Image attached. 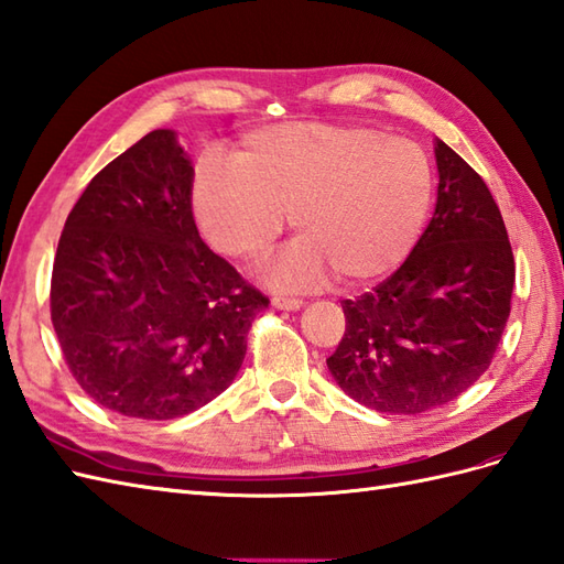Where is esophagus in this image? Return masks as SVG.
Instances as JSON below:
<instances>
[{
    "label": "esophagus",
    "instance_id": "esophagus-1",
    "mask_svg": "<svg viewBox=\"0 0 564 564\" xmlns=\"http://www.w3.org/2000/svg\"><path fill=\"white\" fill-rule=\"evenodd\" d=\"M272 306L280 308V311H299L301 306H304V301L294 299V296H274Z\"/></svg>",
    "mask_w": 564,
    "mask_h": 564
}]
</instances>
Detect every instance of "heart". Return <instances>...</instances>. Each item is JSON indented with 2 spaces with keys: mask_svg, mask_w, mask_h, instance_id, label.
<instances>
[{
  "mask_svg": "<svg viewBox=\"0 0 564 564\" xmlns=\"http://www.w3.org/2000/svg\"><path fill=\"white\" fill-rule=\"evenodd\" d=\"M433 200V164L400 135L341 123H284L251 133L231 170L203 162L194 182L196 217L217 251L263 260L284 217L301 237L278 263L282 284L378 280L404 263Z\"/></svg>",
  "mask_w": 564,
  "mask_h": 564,
  "instance_id": "b5f03b06",
  "label": "heart"
}]
</instances>
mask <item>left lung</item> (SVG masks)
I'll list each match as a JSON object with an SVG mask.
<instances>
[{"mask_svg": "<svg viewBox=\"0 0 564 564\" xmlns=\"http://www.w3.org/2000/svg\"><path fill=\"white\" fill-rule=\"evenodd\" d=\"M441 184L429 227L373 292L345 299L327 368L359 404L423 414L486 373L510 318L514 258L484 178L435 139Z\"/></svg>", "mask_w": 564, "mask_h": 564, "instance_id": "8db88e82", "label": "left lung"}]
</instances>
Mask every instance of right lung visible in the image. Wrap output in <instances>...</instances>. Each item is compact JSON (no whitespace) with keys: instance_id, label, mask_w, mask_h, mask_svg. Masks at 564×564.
Listing matches in <instances>:
<instances>
[{"instance_id":"add662e5","label":"right lung","mask_w":564,"mask_h":564,"mask_svg":"<svg viewBox=\"0 0 564 564\" xmlns=\"http://www.w3.org/2000/svg\"><path fill=\"white\" fill-rule=\"evenodd\" d=\"M194 167L170 129L90 178L68 213L50 311L72 376L121 416L170 421L225 392L268 296L198 235Z\"/></svg>"}]
</instances>
